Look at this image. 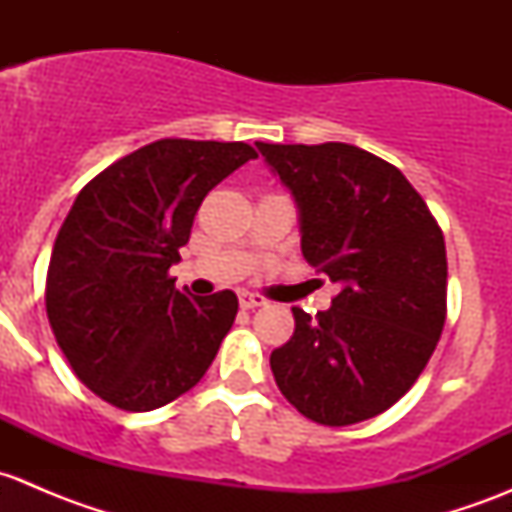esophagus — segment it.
<instances>
[{
    "label": "esophagus",
    "instance_id": "esophagus-1",
    "mask_svg": "<svg viewBox=\"0 0 512 512\" xmlns=\"http://www.w3.org/2000/svg\"><path fill=\"white\" fill-rule=\"evenodd\" d=\"M267 299L260 297V294H250V292H242L240 294V307L242 309H255V307H265Z\"/></svg>",
    "mask_w": 512,
    "mask_h": 512
}]
</instances>
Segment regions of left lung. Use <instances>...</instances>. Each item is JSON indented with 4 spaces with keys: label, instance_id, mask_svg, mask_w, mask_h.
<instances>
[{
    "label": "left lung",
    "instance_id": "left-lung-1",
    "mask_svg": "<svg viewBox=\"0 0 512 512\" xmlns=\"http://www.w3.org/2000/svg\"><path fill=\"white\" fill-rule=\"evenodd\" d=\"M292 193L302 255L339 294L270 356L285 399L322 426L384 414L426 369L446 322V242L396 165L349 143H255Z\"/></svg>",
    "mask_w": 512,
    "mask_h": 512
}]
</instances>
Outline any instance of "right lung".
<instances>
[{
    "label": "right lung",
    "mask_w": 512,
    "mask_h": 512,
    "mask_svg": "<svg viewBox=\"0 0 512 512\" xmlns=\"http://www.w3.org/2000/svg\"><path fill=\"white\" fill-rule=\"evenodd\" d=\"M252 158L242 141L163 138L76 195L51 250L46 314L81 384L116 409H160L213 364L235 292L193 297L168 270L205 195Z\"/></svg>",
    "instance_id": "right-lung-1"
}]
</instances>
